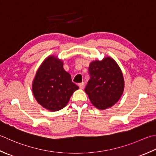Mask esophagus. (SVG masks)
Segmentation results:
<instances>
[{
  "instance_id": "esophagus-1",
  "label": "esophagus",
  "mask_w": 156,
  "mask_h": 156,
  "mask_svg": "<svg viewBox=\"0 0 156 156\" xmlns=\"http://www.w3.org/2000/svg\"><path fill=\"white\" fill-rule=\"evenodd\" d=\"M78 87H80V88H81V89H83L84 87V82H81V83L78 84Z\"/></svg>"
}]
</instances>
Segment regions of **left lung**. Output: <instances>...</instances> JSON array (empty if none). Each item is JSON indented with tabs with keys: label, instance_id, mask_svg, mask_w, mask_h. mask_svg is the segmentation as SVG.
<instances>
[{
	"label": "left lung",
	"instance_id": "obj_1",
	"mask_svg": "<svg viewBox=\"0 0 156 156\" xmlns=\"http://www.w3.org/2000/svg\"><path fill=\"white\" fill-rule=\"evenodd\" d=\"M90 79L85 88L92 104L99 109L111 108L122 95L124 80L122 70L110 57L89 65Z\"/></svg>",
	"mask_w": 156,
	"mask_h": 156
}]
</instances>
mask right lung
<instances>
[{"label": "right lung", "instance_id": "add662e5", "mask_svg": "<svg viewBox=\"0 0 156 156\" xmlns=\"http://www.w3.org/2000/svg\"><path fill=\"white\" fill-rule=\"evenodd\" d=\"M32 88L37 102L51 112L63 109L79 88L72 82L71 75L63 69V61L55 55H49L42 63Z\"/></svg>", "mask_w": 156, "mask_h": 156}]
</instances>
